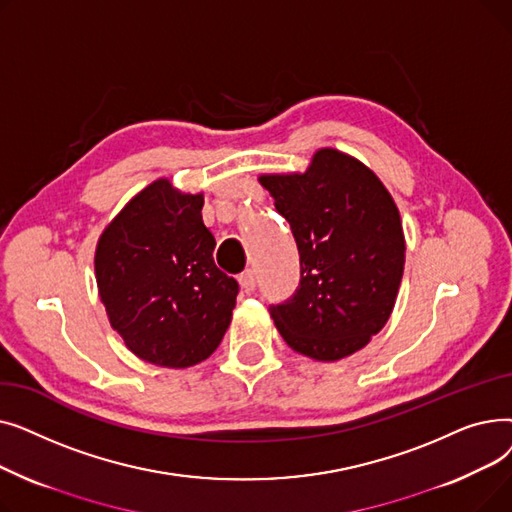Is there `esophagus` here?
I'll return each instance as SVG.
<instances>
[{
    "label": "esophagus",
    "instance_id": "1",
    "mask_svg": "<svg viewBox=\"0 0 512 512\" xmlns=\"http://www.w3.org/2000/svg\"><path fill=\"white\" fill-rule=\"evenodd\" d=\"M238 284H240V288L245 290V292H253L255 290V272L253 270H245L242 272L240 276H238Z\"/></svg>",
    "mask_w": 512,
    "mask_h": 512
}]
</instances>
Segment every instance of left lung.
Here are the masks:
<instances>
[{"mask_svg":"<svg viewBox=\"0 0 512 512\" xmlns=\"http://www.w3.org/2000/svg\"><path fill=\"white\" fill-rule=\"evenodd\" d=\"M290 224L301 286L270 315L284 342L309 359L340 361L378 334L405 272V232L382 180L353 155L317 149L305 172L261 174Z\"/></svg>","mask_w":512,"mask_h":512,"instance_id":"left-lung-1","label":"left lung"}]
</instances>
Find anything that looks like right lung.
<instances>
[{"label":"right lung","instance_id":"add662e5","mask_svg":"<svg viewBox=\"0 0 512 512\" xmlns=\"http://www.w3.org/2000/svg\"><path fill=\"white\" fill-rule=\"evenodd\" d=\"M203 193L157 178L105 226L95 249L99 299L130 353L170 369L205 361L222 342L238 284L213 261Z\"/></svg>","mask_w":512,"mask_h":512}]
</instances>
